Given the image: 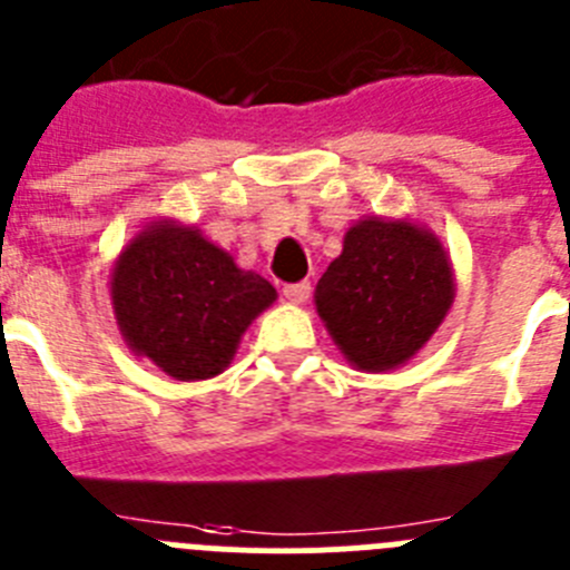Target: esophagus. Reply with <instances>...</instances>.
Here are the masks:
<instances>
[{"label": "esophagus", "instance_id": "34e87169", "mask_svg": "<svg viewBox=\"0 0 570 570\" xmlns=\"http://www.w3.org/2000/svg\"><path fill=\"white\" fill-rule=\"evenodd\" d=\"M282 294H285V299H288V302H296V305H302V302L311 296V282H307V279L291 282V285H285V288H282Z\"/></svg>", "mask_w": 570, "mask_h": 570}]
</instances>
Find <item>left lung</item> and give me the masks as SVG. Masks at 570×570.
I'll use <instances>...</instances> for the list:
<instances>
[{
  "label": "left lung",
  "instance_id": "8db88e82",
  "mask_svg": "<svg viewBox=\"0 0 570 570\" xmlns=\"http://www.w3.org/2000/svg\"><path fill=\"white\" fill-rule=\"evenodd\" d=\"M455 296L441 243L401 220L356 223L316 285V311L347 362L367 373L410 362Z\"/></svg>",
  "mask_w": 570,
  "mask_h": 570
}]
</instances>
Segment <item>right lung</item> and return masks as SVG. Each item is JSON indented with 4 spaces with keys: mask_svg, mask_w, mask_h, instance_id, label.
I'll use <instances>...</instances> for the list:
<instances>
[{
    "mask_svg": "<svg viewBox=\"0 0 570 570\" xmlns=\"http://www.w3.org/2000/svg\"><path fill=\"white\" fill-rule=\"evenodd\" d=\"M276 299L268 279L239 271L197 228L155 223L112 271V307L124 338L177 381L223 373L250 320Z\"/></svg>",
    "mask_w": 570,
    "mask_h": 570,
    "instance_id": "right-lung-1",
    "label": "right lung"
}]
</instances>
